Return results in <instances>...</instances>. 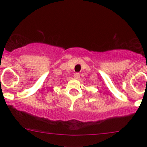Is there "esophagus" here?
<instances>
[{"label":"esophagus","instance_id":"1","mask_svg":"<svg viewBox=\"0 0 147 147\" xmlns=\"http://www.w3.org/2000/svg\"><path fill=\"white\" fill-rule=\"evenodd\" d=\"M79 77H80V75H79V73H78V72H77V73L75 74V79H79Z\"/></svg>","mask_w":147,"mask_h":147}]
</instances>
